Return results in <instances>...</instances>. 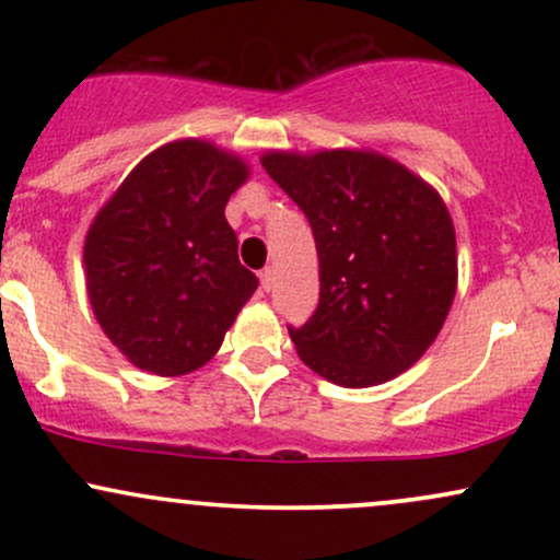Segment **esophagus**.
Listing matches in <instances>:
<instances>
[{
	"mask_svg": "<svg viewBox=\"0 0 560 560\" xmlns=\"http://www.w3.org/2000/svg\"><path fill=\"white\" fill-rule=\"evenodd\" d=\"M260 287L266 289V292H271V289H273V268H262V271H260Z\"/></svg>",
	"mask_w": 560,
	"mask_h": 560,
	"instance_id": "esophagus-1",
	"label": "esophagus"
}]
</instances>
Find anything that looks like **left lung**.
Returning a JSON list of instances; mask_svg holds the SVG:
<instances>
[{"mask_svg": "<svg viewBox=\"0 0 560 560\" xmlns=\"http://www.w3.org/2000/svg\"><path fill=\"white\" fill-rule=\"evenodd\" d=\"M262 168L305 213L320 298L289 326L302 363L339 387H371L427 352L455 298V231L440 195L395 160L271 152Z\"/></svg>", "mask_w": 560, "mask_h": 560, "instance_id": "obj_1", "label": "left lung"}]
</instances>
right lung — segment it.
Returning <instances> with one entry per match:
<instances>
[{"instance_id":"1","label":"right lung","mask_w":560,"mask_h":560,"mask_svg":"<svg viewBox=\"0 0 560 560\" xmlns=\"http://www.w3.org/2000/svg\"><path fill=\"white\" fill-rule=\"evenodd\" d=\"M244 178L242 160L208 141H173L141 160L94 218L83 244L89 300L141 371L182 376L208 363L258 289L223 215Z\"/></svg>"}]
</instances>
